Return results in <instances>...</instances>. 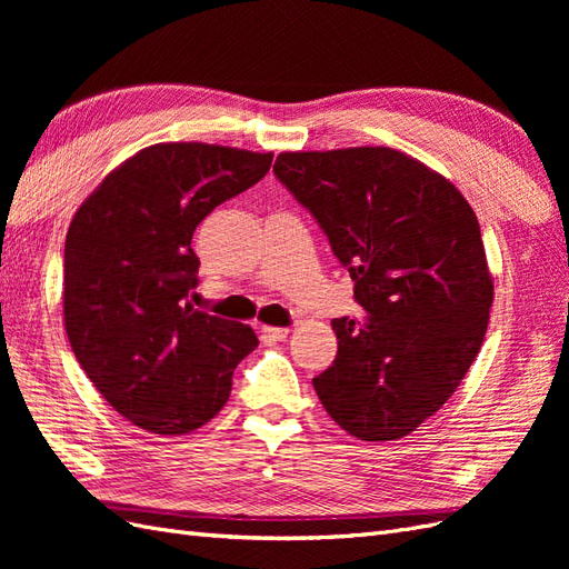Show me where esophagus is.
Returning <instances> with one entry per match:
<instances>
[{
	"label": "esophagus",
	"mask_w": 569,
	"mask_h": 569,
	"mask_svg": "<svg viewBox=\"0 0 569 569\" xmlns=\"http://www.w3.org/2000/svg\"><path fill=\"white\" fill-rule=\"evenodd\" d=\"M287 335H289L287 327L261 325V339H263V341H282V339H287Z\"/></svg>",
	"instance_id": "obj_1"
}]
</instances>
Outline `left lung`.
<instances>
[{
    "mask_svg": "<svg viewBox=\"0 0 569 569\" xmlns=\"http://www.w3.org/2000/svg\"><path fill=\"white\" fill-rule=\"evenodd\" d=\"M274 176L349 268L360 320L337 318V358L313 387L363 441L410 435L451 399L479 353L493 280L472 206L389 147L282 151Z\"/></svg>",
    "mask_w": 569,
    "mask_h": 569,
    "instance_id": "left-lung-1",
    "label": "left lung"
}]
</instances>
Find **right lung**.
Segmentation results:
<instances>
[{
	"label": "right lung",
	"instance_id": "1",
	"mask_svg": "<svg viewBox=\"0 0 569 569\" xmlns=\"http://www.w3.org/2000/svg\"><path fill=\"white\" fill-rule=\"evenodd\" d=\"M272 153L161 142L113 168L66 234L63 322L80 368L120 416L180 437L228 403L258 339L197 311L192 234L216 206L261 180Z\"/></svg>",
	"mask_w": 569,
	"mask_h": 569
}]
</instances>
